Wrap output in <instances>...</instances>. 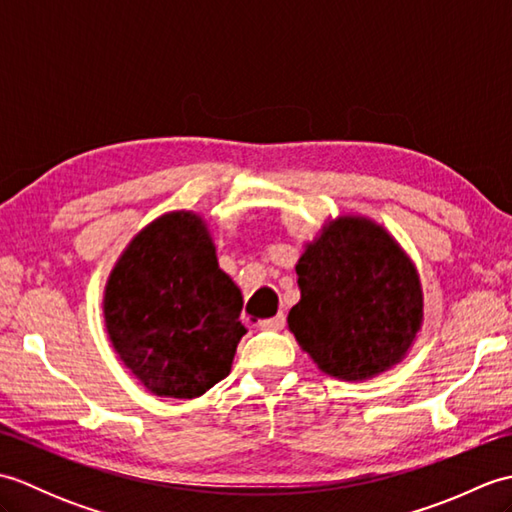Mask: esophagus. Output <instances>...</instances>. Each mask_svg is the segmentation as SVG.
Wrapping results in <instances>:
<instances>
[{
	"label": "esophagus",
	"mask_w": 512,
	"mask_h": 512,
	"mask_svg": "<svg viewBox=\"0 0 512 512\" xmlns=\"http://www.w3.org/2000/svg\"><path fill=\"white\" fill-rule=\"evenodd\" d=\"M257 325H259V328H262V330L277 332V330H281V328H284V325H286V317H284V314H277V317L264 319V321H259Z\"/></svg>",
	"instance_id": "1"
}]
</instances>
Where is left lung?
<instances>
[{
    "instance_id": "left-lung-1",
    "label": "left lung",
    "mask_w": 512,
    "mask_h": 512,
    "mask_svg": "<svg viewBox=\"0 0 512 512\" xmlns=\"http://www.w3.org/2000/svg\"><path fill=\"white\" fill-rule=\"evenodd\" d=\"M288 330L323 374L358 383L407 358L424 323L418 268L383 224L345 213L303 244Z\"/></svg>"
}]
</instances>
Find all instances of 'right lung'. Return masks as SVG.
Here are the masks:
<instances>
[{
    "instance_id": "obj_1",
    "label": "right lung",
    "mask_w": 512,
    "mask_h": 512,
    "mask_svg": "<svg viewBox=\"0 0 512 512\" xmlns=\"http://www.w3.org/2000/svg\"><path fill=\"white\" fill-rule=\"evenodd\" d=\"M242 290L217 264L209 220L169 211L132 237L103 290L107 339L149 394L191 400L231 374Z\"/></svg>"
}]
</instances>
